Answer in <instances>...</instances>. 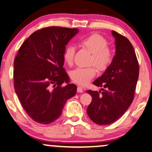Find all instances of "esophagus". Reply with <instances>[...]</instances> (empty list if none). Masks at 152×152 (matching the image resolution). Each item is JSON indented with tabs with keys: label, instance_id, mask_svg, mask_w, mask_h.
<instances>
[{
	"label": "esophagus",
	"instance_id": "obj_1",
	"mask_svg": "<svg viewBox=\"0 0 152 152\" xmlns=\"http://www.w3.org/2000/svg\"><path fill=\"white\" fill-rule=\"evenodd\" d=\"M77 92H83L84 90H83V88H82V87L78 86V88H77Z\"/></svg>",
	"mask_w": 152,
	"mask_h": 152
}]
</instances>
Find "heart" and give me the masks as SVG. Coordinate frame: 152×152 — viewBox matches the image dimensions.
Returning a JSON list of instances; mask_svg holds the SVG:
<instances>
[{"mask_svg": "<svg viewBox=\"0 0 152 152\" xmlns=\"http://www.w3.org/2000/svg\"><path fill=\"white\" fill-rule=\"evenodd\" d=\"M80 44L92 53L91 64H93L98 70L104 71L109 67L112 61V53L107 47V42L103 37L96 33L88 35L80 42ZM75 48L72 45L66 46L64 51L63 58L69 65L73 63ZM96 75L94 67L87 68H78L71 73V78L74 82L80 85H86Z\"/></svg>", "mask_w": 152, "mask_h": 152, "instance_id": "heart-1", "label": "heart"}]
</instances>
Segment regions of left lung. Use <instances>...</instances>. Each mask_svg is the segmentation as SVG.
<instances>
[{"mask_svg": "<svg viewBox=\"0 0 152 152\" xmlns=\"http://www.w3.org/2000/svg\"><path fill=\"white\" fill-rule=\"evenodd\" d=\"M115 56L101 76L93 82L103 86L99 92L88 91L92 102L87 113L98 125L111 124L122 116L132 104L139 77V64L134 48L124 36L112 31Z\"/></svg>", "mask_w": 152, "mask_h": 152, "instance_id": "8db88e82", "label": "left lung"}]
</instances>
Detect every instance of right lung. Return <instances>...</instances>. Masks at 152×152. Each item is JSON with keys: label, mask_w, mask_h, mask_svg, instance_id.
I'll list each match as a JSON object with an SVG mask.
<instances>
[{"label": "right lung", "mask_w": 152, "mask_h": 152, "mask_svg": "<svg viewBox=\"0 0 152 152\" xmlns=\"http://www.w3.org/2000/svg\"><path fill=\"white\" fill-rule=\"evenodd\" d=\"M78 29L43 28L20 46L14 61V86L23 107L35 121L50 124L58 119L67 100L76 93L63 68L66 45ZM64 82L67 85L61 86Z\"/></svg>", "instance_id": "right-lung-1"}]
</instances>
